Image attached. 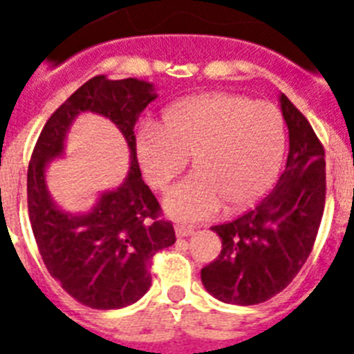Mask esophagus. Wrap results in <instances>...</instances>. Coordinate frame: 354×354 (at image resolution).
I'll return each mask as SVG.
<instances>
[{
	"mask_svg": "<svg viewBox=\"0 0 354 354\" xmlns=\"http://www.w3.org/2000/svg\"><path fill=\"white\" fill-rule=\"evenodd\" d=\"M175 234H177V238H188L194 234V227L186 225V223H177L175 225Z\"/></svg>",
	"mask_w": 354,
	"mask_h": 354,
	"instance_id": "1",
	"label": "esophagus"
}]
</instances>
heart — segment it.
Here are the masks:
<instances>
[{"instance_id":"b5f03b06","label":"heart","mask_w":354,"mask_h":354,"mask_svg":"<svg viewBox=\"0 0 354 354\" xmlns=\"http://www.w3.org/2000/svg\"><path fill=\"white\" fill-rule=\"evenodd\" d=\"M284 120L275 105L242 95L188 97L164 114V127L144 123L136 157L153 188H166L194 158L196 175L166 192L162 207L175 220L201 221L227 208L249 207L281 169Z\"/></svg>"}]
</instances>
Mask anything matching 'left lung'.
Masks as SVG:
<instances>
[{
    "label": "left lung",
    "mask_w": 354,
    "mask_h": 354,
    "mask_svg": "<svg viewBox=\"0 0 354 354\" xmlns=\"http://www.w3.org/2000/svg\"><path fill=\"white\" fill-rule=\"evenodd\" d=\"M290 151L275 188L254 208L223 225L220 257L201 270L210 295L257 305L288 286L308 259L325 208V151L306 118L279 95Z\"/></svg>",
    "instance_id": "8db88e82"
}]
</instances>
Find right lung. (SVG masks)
<instances>
[{
	"mask_svg": "<svg viewBox=\"0 0 354 354\" xmlns=\"http://www.w3.org/2000/svg\"><path fill=\"white\" fill-rule=\"evenodd\" d=\"M155 84L97 75L51 114L27 169V203L38 251L53 279L79 303L112 310L136 303L151 286L153 254L175 243L174 227L158 220V201L142 180L134 123L151 101ZM94 111L111 119L129 146V174L122 185L98 194L86 213H68L48 194V164L64 156L75 118Z\"/></svg>",
	"mask_w": 354,
	"mask_h": 354,
	"instance_id": "1",
	"label": "right lung"
}]
</instances>
